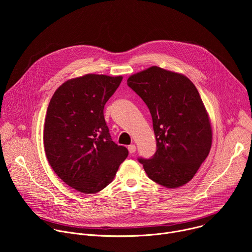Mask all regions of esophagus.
Returning <instances> with one entry per match:
<instances>
[{
  "label": "esophagus",
  "instance_id": "obj_1",
  "mask_svg": "<svg viewBox=\"0 0 252 252\" xmlns=\"http://www.w3.org/2000/svg\"><path fill=\"white\" fill-rule=\"evenodd\" d=\"M127 150H128L129 154H133V153L135 152L136 148H135V146H134V145H129V146L127 147Z\"/></svg>",
  "mask_w": 252,
  "mask_h": 252
}]
</instances>
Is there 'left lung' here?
<instances>
[{"mask_svg":"<svg viewBox=\"0 0 252 252\" xmlns=\"http://www.w3.org/2000/svg\"><path fill=\"white\" fill-rule=\"evenodd\" d=\"M148 105L157 152L138 158L155 183L175 189L188 184L207 158L212 140L208 115L195 86L186 76L152 66L127 79Z\"/></svg>","mask_w":252,"mask_h":252,"instance_id":"left-lung-1","label":"left lung"}]
</instances>
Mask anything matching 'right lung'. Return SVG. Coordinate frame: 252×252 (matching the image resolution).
<instances>
[{
    "label": "right lung",
    "instance_id": "1",
    "mask_svg": "<svg viewBox=\"0 0 252 252\" xmlns=\"http://www.w3.org/2000/svg\"><path fill=\"white\" fill-rule=\"evenodd\" d=\"M123 77L89 74L63 83L48 106L44 146L49 163L68 187L91 194L109 186L127 158L112 140L103 109Z\"/></svg>",
    "mask_w": 252,
    "mask_h": 252
}]
</instances>
